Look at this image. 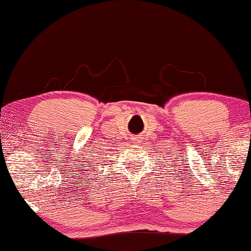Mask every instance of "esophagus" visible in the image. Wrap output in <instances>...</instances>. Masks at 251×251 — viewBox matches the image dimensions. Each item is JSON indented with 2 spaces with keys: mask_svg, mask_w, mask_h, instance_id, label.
<instances>
[{
  "mask_svg": "<svg viewBox=\"0 0 251 251\" xmlns=\"http://www.w3.org/2000/svg\"><path fill=\"white\" fill-rule=\"evenodd\" d=\"M141 139L139 138V136H134V138H132V142H134V144H138V142H140Z\"/></svg>",
  "mask_w": 251,
  "mask_h": 251,
  "instance_id": "obj_1",
  "label": "esophagus"
}]
</instances>
